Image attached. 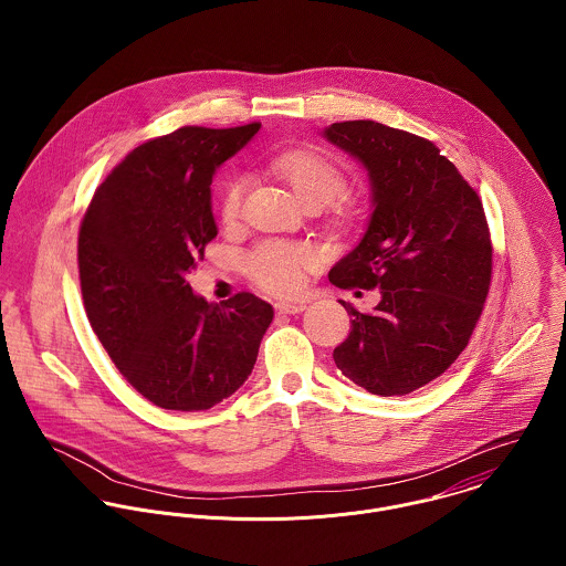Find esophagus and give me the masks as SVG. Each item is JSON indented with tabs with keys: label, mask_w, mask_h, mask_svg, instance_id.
I'll use <instances>...</instances> for the list:
<instances>
[{
	"label": "esophagus",
	"mask_w": 566,
	"mask_h": 566,
	"mask_svg": "<svg viewBox=\"0 0 566 566\" xmlns=\"http://www.w3.org/2000/svg\"><path fill=\"white\" fill-rule=\"evenodd\" d=\"M305 303H276L274 305V310L279 312V314H301V312H305Z\"/></svg>",
	"instance_id": "obj_1"
}]
</instances>
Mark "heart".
I'll list each match as a JSON object with an SVG mask.
<instances>
[{"mask_svg":"<svg viewBox=\"0 0 566 566\" xmlns=\"http://www.w3.org/2000/svg\"><path fill=\"white\" fill-rule=\"evenodd\" d=\"M270 167L287 180L296 198L310 207H326L346 189L344 171L314 150H283L270 159ZM248 191V178L243 174H231L222 185L220 216L227 224L242 216L243 198ZM312 263L307 248L296 243L265 242L248 254L250 279L272 292L292 294L303 283V272Z\"/></svg>","mask_w":566,"mask_h":566,"instance_id":"b5f03b06","label":"heart"}]
</instances>
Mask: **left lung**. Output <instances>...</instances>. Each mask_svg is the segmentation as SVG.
Here are the masks:
<instances>
[{"label": "left lung", "mask_w": 566, "mask_h": 566, "mask_svg": "<svg viewBox=\"0 0 566 566\" xmlns=\"http://www.w3.org/2000/svg\"><path fill=\"white\" fill-rule=\"evenodd\" d=\"M324 137L364 163L375 207L328 281L381 290L373 314L342 301L353 321L333 359L370 395L405 397L460 357L482 316L492 276L484 207L429 139L370 119L331 124Z\"/></svg>", "instance_id": "left-lung-1"}]
</instances>
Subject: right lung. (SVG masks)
<instances>
[{"mask_svg":"<svg viewBox=\"0 0 566 566\" xmlns=\"http://www.w3.org/2000/svg\"><path fill=\"white\" fill-rule=\"evenodd\" d=\"M259 128L182 126L137 146L82 218L86 318L126 381L163 409L200 411L231 397L272 323V307L254 294L209 305L185 279L218 235L213 171Z\"/></svg>","mask_w":566,"mask_h":566,"instance_id":"1","label":"right lung"}]
</instances>
